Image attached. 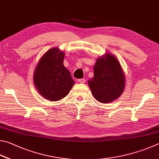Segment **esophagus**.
<instances>
[{
  "label": "esophagus",
  "mask_w": 159,
  "mask_h": 159,
  "mask_svg": "<svg viewBox=\"0 0 159 159\" xmlns=\"http://www.w3.org/2000/svg\"><path fill=\"white\" fill-rule=\"evenodd\" d=\"M78 82H79L80 83H81V84H83V83L85 82V79L84 78H82V79H79L77 80Z\"/></svg>",
  "instance_id": "obj_1"
}]
</instances>
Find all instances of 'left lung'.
Wrapping results in <instances>:
<instances>
[{
    "instance_id": "1",
    "label": "left lung",
    "mask_w": 159,
    "mask_h": 159,
    "mask_svg": "<svg viewBox=\"0 0 159 159\" xmlns=\"http://www.w3.org/2000/svg\"><path fill=\"white\" fill-rule=\"evenodd\" d=\"M93 77L88 80L91 93L101 103H109L123 93L126 78L117 58L105 53L96 59L93 66Z\"/></svg>"
}]
</instances>
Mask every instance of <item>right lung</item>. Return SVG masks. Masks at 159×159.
<instances>
[{"mask_svg": "<svg viewBox=\"0 0 159 159\" xmlns=\"http://www.w3.org/2000/svg\"><path fill=\"white\" fill-rule=\"evenodd\" d=\"M65 53L59 48L49 49L39 61L33 82L39 93L50 101H58L69 93L75 84L70 72L63 65Z\"/></svg>", "mask_w": 159, "mask_h": 159, "instance_id": "obj_1", "label": "right lung"}]
</instances>
